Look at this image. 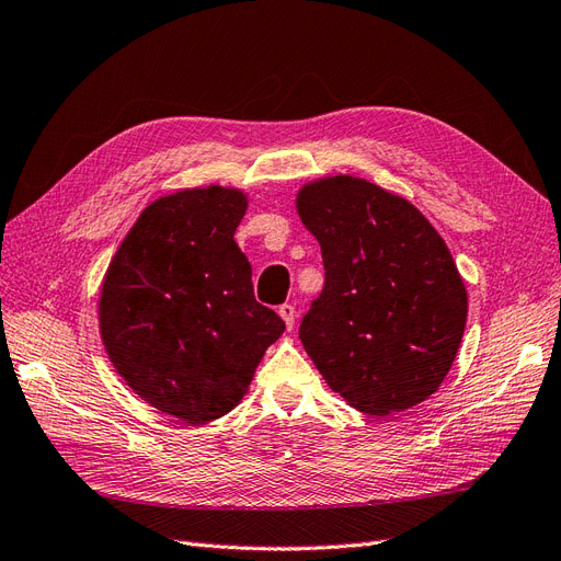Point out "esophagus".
<instances>
[{"instance_id": "obj_1", "label": "esophagus", "mask_w": 561, "mask_h": 561, "mask_svg": "<svg viewBox=\"0 0 561 561\" xmlns=\"http://www.w3.org/2000/svg\"><path fill=\"white\" fill-rule=\"evenodd\" d=\"M278 316L285 320L287 330H293V325H295V316H297V311H295L293 304H280V307H278Z\"/></svg>"}]
</instances>
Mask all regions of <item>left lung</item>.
I'll use <instances>...</instances> for the list:
<instances>
[{
	"label": "left lung",
	"instance_id": "left-lung-1",
	"mask_svg": "<svg viewBox=\"0 0 561 561\" xmlns=\"http://www.w3.org/2000/svg\"><path fill=\"white\" fill-rule=\"evenodd\" d=\"M297 213L325 264V287L299 328L322 379L369 416L431 398L468 318L443 236L410 201L353 175L307 182Z\"/></svg>",
	"mask_w": 561,
	"mask_h": 561
}]
</instances>
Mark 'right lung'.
<instances>
[{"label": "right lung", "instance_id": "add662e5", "mask_svg": "<svg viewBox=\"0 0 561 561\" xmlns=\"http://www.w3.org/2000/svg\"><path fill=\"white\" fill-rule=\"evenodd\" d=\"M248 194L196 186L140 213L100 287V336L114 369L159 412L208 423L248 393L285 322L252 293L236 245Z\"/></svg>", "mask_w": 561, "mask_h": 561}]
</instances>
